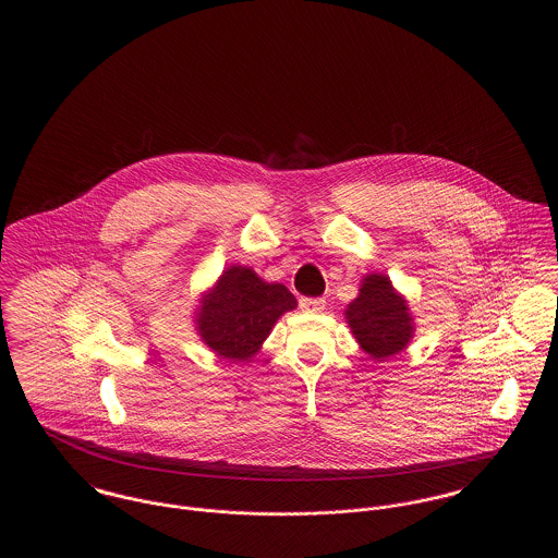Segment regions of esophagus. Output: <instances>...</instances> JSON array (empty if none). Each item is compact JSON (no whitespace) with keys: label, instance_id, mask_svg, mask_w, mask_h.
<instances>
[{"label":"esophagus","instance_id":"34e87169","mask_svg":"<svg viewBox=\"0 0 558 558\" xmlns=\"http://www.w3.org/2000/svg\"><path fill=\"white\" fill-rule=\"evenodd\" d=\"M299 307L303 312H310V314H318L324 307H326V299L324 296H303L299 301Z\"/></svg>","mask_w":558,"mask_h":558}]
</instances>
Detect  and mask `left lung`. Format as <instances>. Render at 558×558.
Here are the masks:
<instances>
[{"instance_id": "left-lung-1", "label": "left lung", "mask_w": 558, "mask_h": 558, "mask_svg": "<svg viewBox=\"0 0 558 558\" xmlns=\"http://www.w3.org/2000/svg\"><path fill=\"white\" fill-rule=\"evenodd\" d=\"M345 316L357 343L374 360H387L399 353L414 332L405 299L380 274L364 278L360 296L349 303Z\"/></svg>"}]
</instances>
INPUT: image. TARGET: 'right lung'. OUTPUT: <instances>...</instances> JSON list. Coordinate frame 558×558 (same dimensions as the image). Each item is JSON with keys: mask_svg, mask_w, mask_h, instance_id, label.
Returning a JSON list of instances; mask_svg holds the SVG:
<instances>
[{"mask_svg": "<svg viewBox=\"0 0 558 558\" xmlns=\"http://www.w3.org/2000/svg\"><path fill=\"white\" fill-rule=\"evenodd\" d=\"M294 307L284 284H267L248 267H228L203 299L198 332L217 355L244 362L259 351L276 319Z\"/></svg>", "mask_w": 558, "mask_h": 558, "instance_id": "obj_1", "label": "right lung"}]
</instances>
